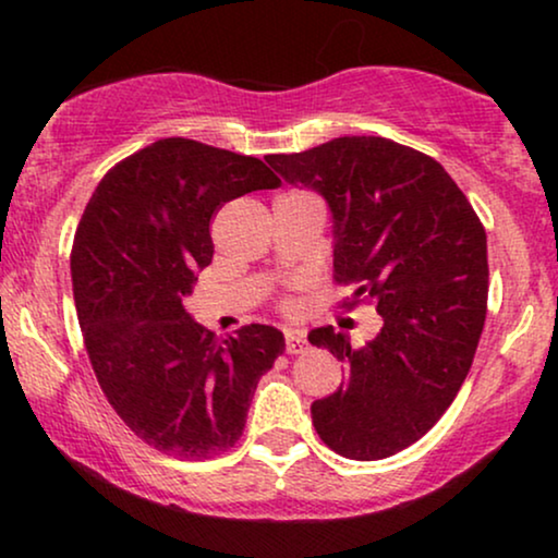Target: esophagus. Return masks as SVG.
Wrapping results in <instances>:
<instances>
[{"label":"esophagus","mask_w":558,"mask_h":558,"mask_svg":"<svg viewBox=\"0 0 558 558\" xmlns=\"http://www.w3.org/2000/svg\"><path fill=\"white\" fill-rule=\"evenodd\" d=\"M287 338V353L289 355H300L307 350V338H304L302 330H294V327H289V330L284 332Z\"/></svg>","instance_id":"obj_1"}]
</instances>
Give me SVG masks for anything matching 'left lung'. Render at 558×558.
Returning a JSON list of instances; mask_svg holds the SVG:
<instances>
[{"label": "left lung", "mask_w": 558, "mask_h": 558, "mask_svg": "<svg viewBox=\"0 0 558 558\" xmlns=\"http://www.w3.org/2000/svg\"><path fill=\"white\" fill-rule=\"evenodd\" d=\"M266 162L325 197L335 279L384 319L363 348L332 325L310 332L348 365L345 384L312 403V424L348 460H384L422 439L468 378L487 312L485 228L437 159L384 136Z\"/></svg>", "instance_id": "obj_1"}]
</instances>
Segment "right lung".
I'll return each instance as SVG.
<instances>
[{"label": "right lung", "instance_id": "add662e5", "mask_svg": "<svg viewBox=\"0 0 558 558\" xmlns=\"http://www.w3.org/2000/svg\"><path fill=\"white\" fill-rule=\"evenodd\" d=\"M274 187L262 159L167 136L106 172L75 231L73 300L98 386L136 437L178 460L233 447L284 353L277 327L216 340L182 307L213 258V213Z\"/></svg>", "mask_w": 558, "mask_h": 558}]
</instances>
